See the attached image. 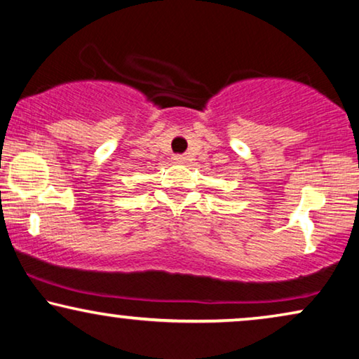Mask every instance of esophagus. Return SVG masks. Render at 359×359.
I'll return each instance as SVG.
<instances>
[{"label":"esophagus","instance_id":"34e87169","mask_svg":"<svg viewBox=\"0 0 359 359\" xmlns=\"http://www.w3.org/2000/svg\"><path fill=\"white\" fill-rule=\"evenodd\" d=\"M172 161H174V163H177V164H184L185 161H187V156H184V154H174L172 156Z\"/></svg>","mask_w":359,"mask_h":359}]
</instances>
